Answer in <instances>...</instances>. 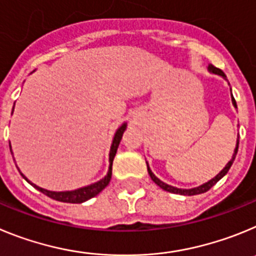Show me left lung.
I'll use <instances>...</instances> for the list:
<instances>
[{"mask_svg": "<svg viewBox=\"0 0 256 256\" xmlns=\"http://www.w3.org/2000/svg\"><path fill=\"white\" fill-rule=\"evenodd\" d=\"M208 71H209V72H212V74H216V75H220V76H222L223 79L227 80V78H226L224 72H223L222 70H220V68H214L213 65H208ZM231 98H232V104H234V108H237L236 100H234V96H232V92H231ZM238 139H240V136L237 135L236 148H234V156H232L231 160H230V162L224 166V168H223L222 171H220V174H217V176H214L213 178L209 180L208 182L202 184V185H200V186H196V188H174V186L168 185V184H166V182H163V181H160V180L158 178V177H156V174H153V172H152L150 167H149V164H148V163H146V167H148V174H149V176H150V178L153 180V181L156 184V185L160 186V188H163V190H164V191H168V192H174V194H180V195H188V196H191V195H198V194H202V192H206V191H208L210 188H213V186L216 185V184H217L218 181H220V180L222 178L223 176H226V174H227L230 168H231L232 163H234V158H236L237 150H238Z\"/></svg>", "mask_w": 256, "mask_h": 256, "instance_id": "1", "label": "left lung"}]
</instances>
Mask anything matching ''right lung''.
Returning a JSON list of instances; mask_svg holds the SVG:
<instances>
[{
	"label": "right lung",
	"mask_w": 256,
	"mask_h": 256,
	"mask_svg": "<svg viewBox=\"0 0 256 256\" xmlns=\"http://www.w3.org/2000/svg\"><path fill=\"white\" fill-rule=\"evenodd\" d=\"M14 107H15V104H14ZM12 112H14V108H12ZM126 128H128V122H124L122 125L120 126L116 130V132H114V140H112V144H111V150H110V167H108V172L107 174H106L104 177H103L102 180H100V181H96V182L94 184H90V185L88 186H84V188H76V190H70V191H50V190H47V188H39V186H36V184H33L32 181H29V180L26 178V177L24 176V174L20 172V174H22V177H24L25 180H26L32 186H34V188H36V190H39L40 192H43L44 195H47V196L52 198V199L57 200V202H72V204H80V202H86V200L92 199V198H94L96 195H98L100 192V191L103 190V188H106V186L110 184V181H111V176H112V163H114V156H116V152H117V148H118V144L120 142H121V139H122V135L124 132H125ZM10 150H11V154H12V149H11V144H10ZM18 167V166H16Z\"/></svg>",
	"instance_id": "1"
}]
</instances>
